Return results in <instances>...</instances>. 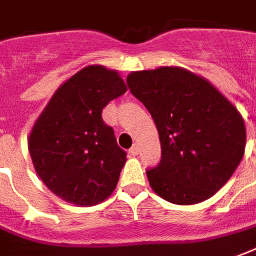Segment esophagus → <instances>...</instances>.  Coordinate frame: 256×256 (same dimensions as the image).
Segmentation results:
<instances>
[{
    "instance_id": "1",
    "label": "esophagus",
    "mask_w": 256,
    "mask_h": 256,
    "mask_svg": "<svg viewBox=\"0 0 256 256\" xmlns=\"http://www.w3.org/2000/svg\"><path fill=\"white\" fill-rule=\"evenodd\" d=\"M130 153H131L132 156H136V154H138V153H139V146L138 145L132 146L131 149H130Z\"/></svg>"
}]
</instances>
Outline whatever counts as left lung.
Segmentation results:
<instances>
[{
	"label": "left lung",
	"instance_id": "8db88e82",
	"mask_svg": "<svg viewBox=\"0 0 256 256\" xmlns=\"http://www.w3.org/2000/svg\"><path fill=\"white\" fill-rule=\"evenodd\" d=\"M126 84L150 112L162 144L160 163L146 172L153 191L176 205L210 198L244 154L246 125L237 108L182 68L132 72Z\"/></svg>",
	"mask_w": 256,
	"mask_h": 256
}]
</instances>
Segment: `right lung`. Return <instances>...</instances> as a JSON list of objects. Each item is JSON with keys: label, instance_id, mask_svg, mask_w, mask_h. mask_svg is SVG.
<instances>
[{"label": "right lung", "instance_id": "obj_1", "mask_svg": "<svg viewBox=\"0 0 256 256\" xmlns=\"http://www.w3.org/2000/svg\"><path fill=\"white\" fill-rule=\"evenodd\" d=\"M126 92L116 71L89 65L70 78L44 108L29 136L36 172L70 204L98 205L108 198L126 162L102 111Z\"/></svg>", "mask_w": 256, "mask_h": 256}]
</instances>
